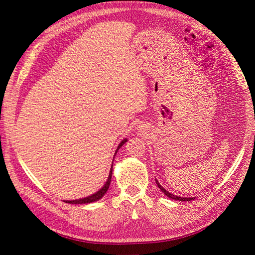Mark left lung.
<instances>
[{
    "instance_id": "8db88e82",
    "label": "left lung",
    "mask_w": 255,
    "mask_h": 255,
    "mask_svg": "<svg viewBox=\"0 0 255 255\" xmlns=\"http://www.w3.org/2000/svg\"><path fill=\"white\" fill-rule=\"evenodd\" d=\"M155 182H156V185L159 186V188L161 189L162 192L164 193V195H166L167 197H170V198H172V199H175V200H182V202H183V200H184V202H187V200H194V197H180V196H175V195H173V194L169 193L167 191H165V189H164L163 187H162V186L160 185V184L158 183V181H155Z\"/></svg>"
}]
</instances>
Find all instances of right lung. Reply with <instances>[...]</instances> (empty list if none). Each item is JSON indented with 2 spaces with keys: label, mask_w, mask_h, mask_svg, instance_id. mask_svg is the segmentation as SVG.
Here are the masks:
<instances>
[{
  "label": "right lung",
  "mask_w": 255,
  "mask_h": 255,
  "mask_svg": "<svg viewBox=\"0 0 255 255\" xmlns=\"http://www.w3.org/2000/svg\"><path fill=\"white\" fill-rule=\"evenodd\" d=\"M127 141V139H124L123 141L121 142V144L118 145V148H117V150L122 147V145ZM117 152V151H116ZM113 167V166H112ZM112 169H111V172H110V176H108V180H107V182H106V184L104 186H103L99 192L97 193H95V194H93V195H91V196H89V197H85V198H82V199H77V200H67L66 203H69V204H89V203H93V202H96V200H99V199H101L103 196H104L105 195V193L107 192V189H108V187H110V184H111V180H112Z\"/></svg>",
  "instance_id": "right-lung-1"
}]
</instances>
